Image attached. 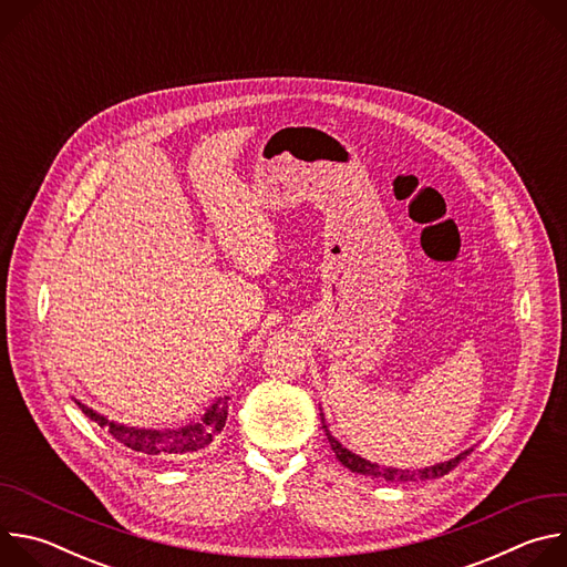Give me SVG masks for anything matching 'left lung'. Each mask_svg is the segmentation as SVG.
<instances>
[{"label": "left lung", "instance_id": "8db88e82", "mask_svg": "<svg viewBox=\"0 0 567 567\" xmlns=\"http://www.w3.org/2000/svg\"><path fill=\"white\" fill-rule=\"evenodd\" d=\"M320 422H322V429H326V435L330 440V446L332 451L337 453V460L348 466L352 473H361V475H370V477H383L385 482H426V480H435V477H442L446 475L449 471H453L473 449H466L462 453H457L455 457L451 460H444V462H437V464H431V466H424V468H396V466H383V464H377V462H370L357 453H352L350 449H346L330 431L328 422H326V415H322V409H320Z\"/></svg>", "mask_w": 567, "mask_h": 567}]
</instances>
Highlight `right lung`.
<instances>
[{"mask_svg":"<svg viewBox=\"0 0 567 567\" xmlns=\"http://www.w3.org/2000/svg\"><path fill=\"white\" fill-rule=\"evenodd\" d=\"M228 399L230 396H217L202 420L190 422L179 429H145V426H130L114 422L99 411L90 409L87 403L80 399H73L78 403V409L83 411L92 422H96L101 429H105L116 442L132 451H141L147 455L156 453H171V455H186L206 449L217 433H221L226 417H228Z\"/></svg>","mask_w":567,"mask_h":567,"instance_id":"obj_1","label":"right lung"}]
</instances>
